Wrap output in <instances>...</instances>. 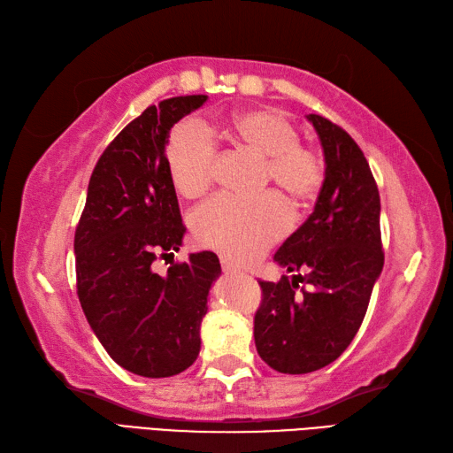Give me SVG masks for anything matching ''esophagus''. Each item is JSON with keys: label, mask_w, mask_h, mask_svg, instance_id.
Masks as SVG:
<instances>
[{"label": "esophagus", "mask_w": 453, "mask_h": 453, "mask_svg": "<svg viewBox=\"0 0 453 453\" xmlns=\"http://www.w3.org/2000/svg\"><path fill=\"white\" fill-rule=\"evenodd\" d=\"M220 267H223L225 274H240V269L234 267V265L230 263L228 259H220Z\"/></svg>", "instance_id": "esophagus-1"}]
</instances>
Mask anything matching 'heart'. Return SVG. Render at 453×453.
I'll use <instances>...</instances> for the list:
<instances>
[{
  "label": "heart",
  "instance_id": "1",
  "mask_svg": "<svg viewBox=\"0 0 453 453\" xmlns=\"http://www.w3.org/2000/svg\"><path fill=\"white\" fill-rule=\"evenodd\" d=\"M228 132L240 146L265 157V182H274L302 207L313 202L325 182V161L297 130L273 109H248L228 120ZM165 159L174 188L186 197L202 196L213 182L217 146L197 120H182L171 132ZM292 213L279 192L251 200L217 196L194 213V233L200 244L225 257L250 263L261 257L290 228Z\"/></svg>",
  "mask_w": 453,
  "mask_h": 453
}]
</instances>
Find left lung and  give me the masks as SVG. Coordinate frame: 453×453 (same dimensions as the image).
Returning a JSON list of instances; mask_svg holds the SVG:
<instances>
[{
	"mask_svg": "<svg viewBox=\"0 0 453 453\" xmlns=\"http://www.w3.org/2000/svg\"><path fill=\"white\" fill-rule=\"evenodd\" d=\"M325 151V182L310 219L286 238L274 261L294 279L263 282L253 338L261 359L286 374L338 359L367 313L384 265L380 196L361 148L344 128L307 115ZM305 281L307 289L299 290Z\"/></svg>",
	"mask_w": 453,
	"mask_h": 453,
	"instance_id": "left-lung-1",
	"label": "left lung"
}]
</instances>
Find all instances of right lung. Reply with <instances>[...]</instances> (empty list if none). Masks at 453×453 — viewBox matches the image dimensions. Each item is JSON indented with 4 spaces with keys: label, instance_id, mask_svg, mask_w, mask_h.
<instances>
[{
    "label": "right lung",
    "instance_id": "right-lung-1",
    "mask_svg": "<svg viewBox=\"0 0 453 453\" xmlns=\"http://www.w3.org/2000/svg\"><path fill=\"white\" fill-rule=\"evenodd\" d=\"M205 99H163L119 132L96 163L74 233L76 294L88 323L115 363L148 379L173 377L196 361L207 294L220 274L213 251L156 271L186 233L165 143Z\"/></svg>",
    "mask_w": 453,
    "mask_h": 453
}]
</instances>
